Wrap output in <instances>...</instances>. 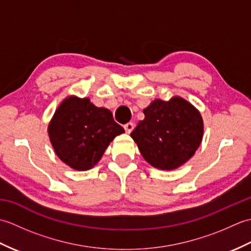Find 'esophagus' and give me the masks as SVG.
<instances>
[{
    "label": "esophagus",
    "mask_w": 251,
    "mask_h": 251,
    "mask_svg": "<svg viewBox=\"0 0 251 251\" xmlns=\"http://www.w3.org/2000/svg\"><path fill=\"white\" fill-rule=\"evenodd\" d=\"M124 128H125L127 134H130V132L134 130V128H135V124H134V123H131V122L127 123V124L124 125Z\"/></svg>",
    "instance_id": "1"
}]
</instances>
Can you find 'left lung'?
Listing matches in <instances>:
<instances>
[{"label":"left lung","mask_w":251,"mask_h":251,"mask_svg":"<svg viewBox=\"0 0 251 251\" xmlns=\"http://www.w3.org/2000/svg\"><path fill=\"white\" fill-rule=\"evenodd\" d=\"M140 121L130 134L148 163L159 169H175L195 153L202 138V120L188 101L174 97L161 99L143 110Z\"/></svg>","instance_id":"obj_1"}]
</instances>
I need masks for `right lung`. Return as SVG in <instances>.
I'll return each mask as SVG.
<instances>
[{"label": "right lung", "instance_id": "add662e5", "mask_svg": "<svg viewBox=\"0 0 251 251\" xmlns=\"http://www.w3.org/2000/svg\"><path fill=\"white\" fill-rule=\"evenodd\" d=\"M108 109L97 108L88 98H67L49 126L52 148L61 161L76 170L98 163L109 143L124 132Z\"/></svg>", "mask_w": 251, "mask_h": 251}]
</instances>
